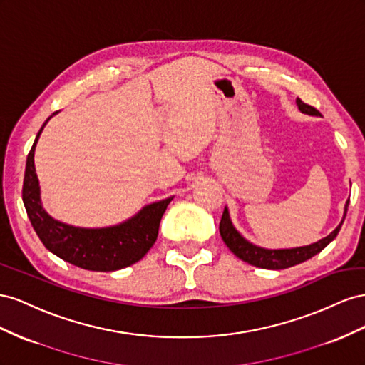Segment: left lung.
Returning a JSON list of instances; mask_svg holds the SVG:
<instances>
[{"label":"left lung","instance_id":"left-lung-1","mask_svg":"<svg viewBox=\"0 0 365 365\" xmlns=\"http://www.w3.org/2000/svg\"><path fill=\"white\" fill-rule=\"evenodd\" d=\"M297 106L301 113L309 114V116H321V113L317 108L307 106V103H304L299 98H297ZM349 202L350 200L346 202L344 214H342L341 223L335 229H333V231L327 237L321 238V240H318L317 243H312L307 246L290 247V249H266L262 246H257L249 240H246V238L237 231L226 206H225V211H223L220 226H218V229H220V235L223 238L225 245L231 249V252L234 255L243 259V262L252 264L255 267H262V269H272V270L287 269V267H292L295 264L303 263V262H306V259L319 254L330 242L335 240V237L338 235L342 223H344V218H346V214L349 210Z\"/></svg>","mask_w":365,"mask_h":365}]
</instances>
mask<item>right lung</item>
<instances>
[{
  "label": "right lung",
  "mask_w": 365,
  "mask_h": 365,
  "mask_svg": "<svg viewBox=\"0 0 365 365\" xmlns=\"http://www.w3.org/2000/svg\"><path fill=\"white\" fill-rule=\"evenodd\" d=\"M56 113L41 127L26 162L23 202L35 232L51 254L81 269L113 272L138 263L158 238L162 215L173 197L143 206L128 220L107 227H79L51 217L41 202L34 158L41 133Z\"/></svg>",
  "instance_id": "right-lung-1"
}]
</instances>
